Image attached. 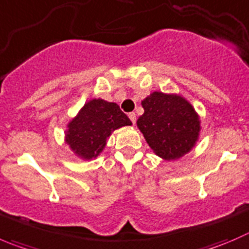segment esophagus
<instances>
[{
  "label": "esophagus",
  "mask_w": 249,
  "mask_h": 249,
  "mask_svg": "<svg viewBox=\"0 0 249 249\" xmlns=\"http://www.w3.org/2000/svg\"><path fill=\"white\" fill-rule=\"evenodd\" d=\"M128 117H129V120L132 121V123H133V124H136V121H137L136 112H129L128 113Z\"/></svg>",
  "instance_id": "1"
}]
</instances>
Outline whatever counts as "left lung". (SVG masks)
<instances>
[{
	"label": "left lung",
	"mask_w": 249,
	"mask_h": 249,
	"mask_svg": "<svg viewBox=\"0 0 249 249\" xmlns=\"http://www.w3.org/2000/svg\"><path fill=\"white\" fill-rule=\"evenodd\" d=\"M144 113L137 121L146 143L165 160H176L197 142L200 122L191 104L179 95L154 91L142 101Z\"/></svg>",
	"instance_id": "left-lung-1"
}]
</instances>
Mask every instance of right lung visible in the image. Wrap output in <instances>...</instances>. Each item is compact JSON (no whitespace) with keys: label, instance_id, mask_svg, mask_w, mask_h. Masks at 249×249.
Wrapping results in <instances>:
<instances>
[{"label":"right lung","instance_id":"right-lung-1","mask_svg":"<svg viewBox=\"0 0 249 249\" xmlns=\"http://www.w3.org/2000/svg\"><path fill=\"white\" fill-rule=\"evenodd\" d=\"M131 124L117 104L93 99L70 122L66 142L79 158L90 160L103 151L111 132Z\"/></svg>","mask_w":249,"mask_h":249}]
</instances>
